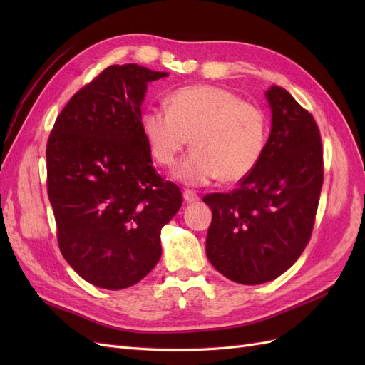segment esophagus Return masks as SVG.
Returning a JSON list of instances; mask_svg holds the SVG:
<instances>
[{
    "instance_id": "obj_1",
    "label": "esophagus",
    "mask_w": 365,
    "mask_h": 365,
    "mask_svg": "<svg viewBox=\"0 0 365 365\" xmlns=\"http://www.w3.org/2000/svg\"><path fill=\"white\" fill-rule=\"evenodd\" d=\"M182 196H184V201H187V202L200 201V195H197L195 190H190V189H185Z\"/></svg>"
}]
</instances>
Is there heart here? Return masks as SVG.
<instances>
[{
  "instance_id": "b5f03b06",
  "label": "heart",
  "mask_w": 365,
  "mask_h": 365,
  "mask_svg": "<svg viewBox=\"0 0 365 365\" xmlns=\"http://www.w3.org/2000/svg\"><path fill=\"white\" fill-rule=\"evenodd\" d=\"M164 106L143 114L141 132L153 160L165 168L192 143L195 149L175 169L176 180L233 184L257 168L268 143V120L257 105L225 88L192 85L170 93Z\"/></svg>"
}]
</instances>
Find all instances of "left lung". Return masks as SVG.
I'll list each match as a JSON object with an SVG mask.
<instances>
[{
    "instance_id": "8db88e82",
    "label": "left lung",
    "mask_w": 365,
    "mask_h": 365,
    "mask_svg": "<svg viewBox=\"0 0 365 365\" xmlns=\"http://www.w3.org/2000/svg\"><path fill=\"white\" fill-rule=\"evenodd\" d=\"M271 134L257 168L230 193H210L213 219L207 257L227 279L260 284L277 279L311 239L324 168L312 114L282 86L267 91Z\"/></svg>"
}]
</instances>
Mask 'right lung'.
Here are the masks:
<instances>
[{
	"instance_id": "1",
	"label": "right lung",
	"mask_w": 365,
	"mask_h": 365,
	"mask_svg": "<svg viewBox=\"0 0 365 365\" xmlns=\"http://www.w3.org/2000/svg\"><path fill=\"white\" fill-rule=\"evenodd\" d=\"M168 73L111 65L81 88L47 141V192L63 259L97 288L138 283L161 257V228L182 204L141 132L148 83Z\"/></svg>"
}]
</instances>
